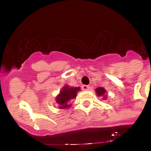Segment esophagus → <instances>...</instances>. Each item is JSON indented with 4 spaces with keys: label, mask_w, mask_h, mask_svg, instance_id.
Returning <instances> with one entry per match:
<instances>
[{
    "label": "esophagus",
    "mask_w": 151,
    "mask_h": 151,
    "mask_svg": "<svg viewBox=\"0 0 151 151\" xmlns=\"http://www.w3.org/2000/svg\"><path fill=\"white\" fill-rule=\"evenodd\" d=\"M89 89H90L89 86L88 85H83L81 86V89L84 90V91H88V90H89Z\"/></svg>",
    "instance_id": "obj_1"
}]
</instances>
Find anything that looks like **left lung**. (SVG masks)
<instances>
[{
  "instance_id": "left-lung-1",
  "label": "left lung",
  "mask_w": 151,
  "mask_h": 151,
  "mask_svg": "<svg viewBox=\"0 0 151 151\" xmlns=\"http://www.w3.org/2000/svg\"><path fill=\"white\" fill-rule=\"evenodd\" d=\"M96 95L98 96H101L103 99H106L107 94H106V90L103 87H98L95 89Z\"/></svg>"
}]
</instances>
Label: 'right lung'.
<instances>
[{
  "label": "right lung",
  "mask_w": 151,
  "mask_h": 151,
  "mask_svg": "<svg viewBox=\"0 0 151 151\" xmlns=\"http://www.w3.org/2000/svg\"><path fill=\"white\" fill-rule=\"evenodd\" d=\"M80 90L81 89L79 86L73 87L69 85L64 86L55 98L56 103L58 104V108L60 109H66L72 106L71 100H73L77 97L78 91Z\"/></svg>",
  "instance_id": "1"
}]
</instances>
